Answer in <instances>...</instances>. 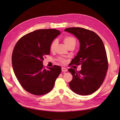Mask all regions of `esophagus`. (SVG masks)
I'll use <instances>...</instances> for the list:
<instances>
[{
    "instance_id": "obj_1",
    "label": "esophagus",
    "mask_w": 120,
    "mask_h": 120,
    "mask_svg": "<svg viewBox=\"0 0 120 120\" xmlns=\"http://www.w3.org/2000/svg\"><path fill=\"white\" fill-rule=\"evenodd\" d=\"M61 70H62V72H67V71H68L67 68H64V67H62V68H61Z\"/></svg>"
}]
</instances>
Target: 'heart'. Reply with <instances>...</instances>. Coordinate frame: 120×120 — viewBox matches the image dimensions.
<instances>
[{
	"label": "heart",
	"mask_w": 120,
	"mask_h": 120,
	"mask_svg": "<svg viewBox=\"0 0 120 120\" xmlns=\"http://www.w3.org/2000/svg\"><path fill=\"white\" fill-rule=\"evenodd\" d=\"M63 42H64L65 45L67 46L68 47L72 45H76V40L74 37L72 36H65L63 38ZM58 42L57 41L55 40L53 41L52 43V44L50 45V49L51 50H53L55 49V48L56 46V45H57ZM59 60L62 63H65L66 61L65 59L63 58H59Z\"/></svg>",
	"instance_id": "1"
}]
</instances>
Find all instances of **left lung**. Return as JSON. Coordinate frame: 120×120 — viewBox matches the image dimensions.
<instances>
[{
  "label": "left lung",
  "mask_w": 120,
  "mask_h": 120,
  "mask_svg": "<svg viewBox=\"0 0 120 120\" xmlns=\"http://www.w3.org/2000/svg\"><path fill=\"white\" fill-rule=\"evenodd\" d=\"M64 31L74 35L80 43L79 50L72 62L81 65V70L79 72L73 68L68 70L73 75L70 88L79 95H90L102 85L108 70L104 43L95 32L82 28H67Z\"/></svg>",
  "instance_id": "8db88e82"
}]
</instances>
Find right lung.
<instances>
[{
	"label": "right lung",
	"mask_w": 120,
	"mask_h": 120,
	"mask_svg": "<svg viewBox=\"0 0 120 120\" xmlns=\"http://www.w3.org/2000/svg\"><path fill=\"white\" fill-rule=\"evenodd\" d=\"M56 29H39L20 39L12 56L15 76L25 90L35 95L47 94L52 90L56 79L61 72L58 65L44 68L43 60L50 53V45L60 34Z\"/></svg>",
	"instance_id": "1"
}]
</instances>
